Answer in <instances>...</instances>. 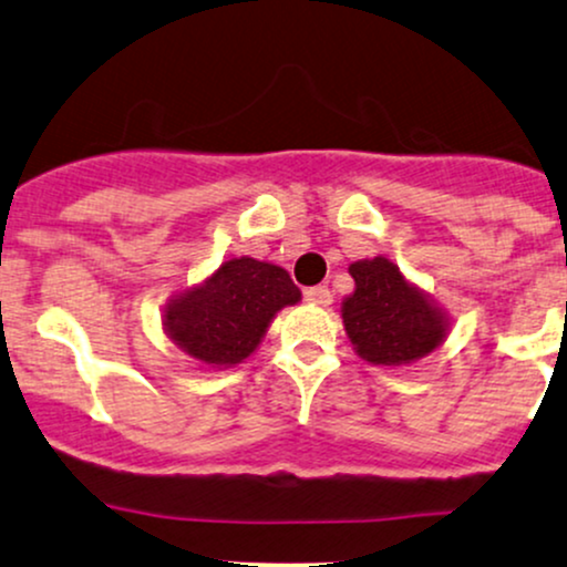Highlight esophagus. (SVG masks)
I'll use <instances>...</instances> for the list:
<instances>
[{"mask_svg": "<svg viewBox=\"0 0 567 567\" xmlns=\"http://www.w3.org/2000/svg\"><path fill=\"white\" fill-rule=\"evenodd\" d=\"M303 298L311 306H330V303H333V296H330V290L324 288V285H317V288L303 290Z\"/></svg>", "mask_w": 567, "mask_h": 567, "instance_id": "34e87169", "label": "esophagus"}]
</instances>
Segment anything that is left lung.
Returning <instances> with one entry per match:
<instances>
[{
  "mask_svg": "<svg viewBox=\"0 0 567 567\" xmlns=\"http://www.w3.org/2000/svg\"><path fill=\"white\" fill-rule=\"evenodd\" d=\"M349 275L354 292L341 303L343 328L370 365H410L445 341L451 328L445 309L408 282L389 258H362L349 266Z\"/></svg>",
  "mask_w": 567,
  "mask_h": 567,
  "instance_id": "left-lung-1",
  "label": "left lung"
}]
</instances>
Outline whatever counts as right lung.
Returning <instances> with one entry per match:
<instances>
[{
  "label": "right lung",
  "mask_w": 567,
  "mask_h": 567,
  "mask_svg": "<svg viewBox=\"0 0 567 567\" xmlns=\"http://www.w3.org/2000/svg\"><path fill=\"white\" fill-rule=\"evenodd\" d=\"M301 301V290L282 266L231 258L205 282L186 288L165 306V333L181 351L207 368L245 362L279 309Z\"/></svg>",
  "instance_id": "right-lung-1"
}]
</instances>
